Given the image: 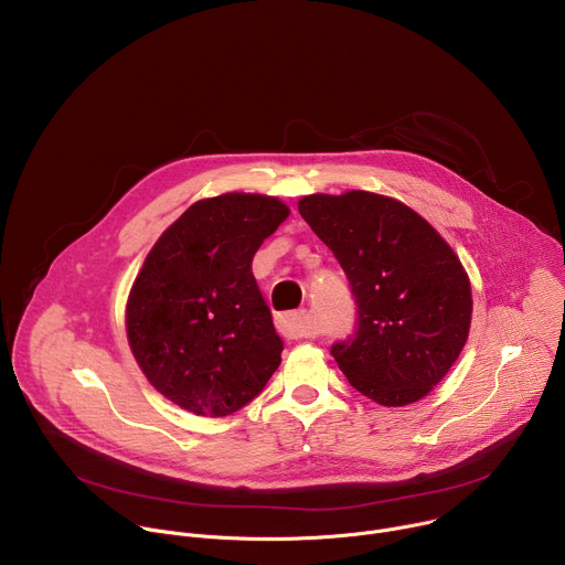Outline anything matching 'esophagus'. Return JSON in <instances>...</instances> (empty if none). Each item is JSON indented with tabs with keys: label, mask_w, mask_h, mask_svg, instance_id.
<instances>
[{
	"label": "esophagus",
	"mask_w": 565,
	"mask_h": 565,
	"mask_svg": "<svg viewBox=\"0 0 565 565\" xmlns=\"http://www.w3.org/2000/svg\"><path fill=\"white\" fill-rule=\"evenodd\" d=\"M277 327H279V333L288 340H299V338L312 335V327H310L306 310H292V312L281 315L277 319Z\"/></svg>",
	"instance_id": "34e87169"
}]
</instances>
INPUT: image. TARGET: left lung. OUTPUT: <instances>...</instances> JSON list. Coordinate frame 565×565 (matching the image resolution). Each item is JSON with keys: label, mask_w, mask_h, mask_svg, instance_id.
Returning <instances> with one entry per match:
<instances>
[{"label": "left lung", "mask_w": 565, "mask_h": 565, "mask_svg": "<svg viewBox=\"0 0 565 565\" xmlns=\"http://www.w3.org/2000/svg\"><path fill=\"white\" fill-rule=\"evenodd\" d=\"M299 214L340 262L358 329L331 355L353 388L384 407L425 397L458 360L471 324L469 277L412 207L353 190L310 194Z\"/></svg>", "instance_id": "8db88e82"}]
</instances>
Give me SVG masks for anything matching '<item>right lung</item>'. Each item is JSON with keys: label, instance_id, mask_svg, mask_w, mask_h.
I'll use <instances>...</instances> for the list:
<instances>
[{"label": "right lung", "instance_id": "1", "mask_svg": "<svg viewBox=\"0 0 565 565\" xmlns=\"http://www.w3.org/2000/svg\"><path fill=\"white\" fill-rule=\"evenodd\" d=\"M288 214L264 194L203 199L149 250L129 292L127 338L151 386L181 409L230 416L277 371L284 342L253 257Z\"/></svg>", "mask_w": 565, "mask_h": 565}]
</instances>
